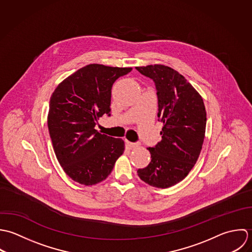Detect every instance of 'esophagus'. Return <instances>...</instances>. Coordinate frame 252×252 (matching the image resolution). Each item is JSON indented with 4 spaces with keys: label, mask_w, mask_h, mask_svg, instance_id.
Returning a JSON list of instances; mask_svg holds the SVG:
<instances>
[{
    "label": "esophagus",
    "mask_w": 252,
    "mask_h": 252,
    "mask_svg": "<svg viewBox=\"0 0 252 252\" xmlns=\"http://www.w3.org/2000/svg\"><path fill=\"white\" fill-rule=\"evenodd\" d=\"M125 142H126V145L128 148H133V147L136 146V143H134V142H130V141H128V140H126Z\"/></svg>",
    "instance_id": "obj_1"
}]
</instances>
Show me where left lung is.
Listing matches in <instances>:
<instances>
[{
  "instance_id": "left-lung-1",
  "label": "left lung",
  "mask_w": 252,
  "mask_h": 252,
  "mask_svg": "<svg viewBox=\"0 0 252 252\" xmlns=\"http://www.w3.org/2000/svg\"><path fill=\"white\" fill-rule=\"evenodd\" d=\"M155 83L161 140L150 147V163L137 170L145 183L168 188L183 180L201 153L206 125L203 100L177 71L164 65L136 67Z\"/></svg>"
}]
</instances>
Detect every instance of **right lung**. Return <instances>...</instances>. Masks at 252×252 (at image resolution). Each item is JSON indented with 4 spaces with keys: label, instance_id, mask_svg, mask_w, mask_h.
Returning a JSON list of instances; mask_svg holds the SVG:
<instances>
[{
    "label": "right lung",
    "instance_id": "add662e5",
    "mask_svg": "<svg viewBox=\"0 0 252 252\" xmlns=\"http://www.w3.org/2000/svg\"><path fill=\"white\" fill-rule=\"evenodd\" d=\"M131 68L90 64L65 79L50 101L48 126L55 156L66 174L83 185H94L111 173L124 153L120 138L94 127L111 116L112 86Z\"/></svg>",
    "mask_w": 252,
    "mask_h": 252
}]
</instances>
